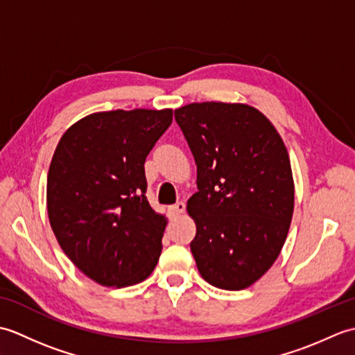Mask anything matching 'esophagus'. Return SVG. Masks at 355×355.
Segmentation results:
<instances>
[{"label": "esophagus", "mask_w": 355, "mask_h": 355, "mask_svg": "<svg viewBox=\"0 0 355 355\" xmlns=\"http://www.w3.org/2000/svg\"><path fill=\"white\" fill-rule=\"evenodd\" d=\"M168 210H169L171 216H178V215H182L184 210H186V205H184L183 201H178V202H175V205L169 206Z\"/></svg>", "instance_id": "34e87169"}]
</instances>
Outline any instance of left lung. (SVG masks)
<instances>
[{
  "mask_svg": "<svg viewBox=\"0 0 355 355\" xmlns=\"http://www.w3.org/2000/svg\"><path fill=\"white\" fill-rule=\"evenodd\" d=\"M175 122L197 163L187 212L197 224L191 252L200 275L218 288H247L273 266L290 229L286 148L270 120L244 103H189L175 110Z\"/></svg>",
  "mask_w": 355,
  "mask_h": 355,
  "instance_id": "8db88e82",
  "label": "left lung"
}]
</instances>
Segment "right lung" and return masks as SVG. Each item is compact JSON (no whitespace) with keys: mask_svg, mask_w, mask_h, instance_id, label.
<instances>
[{"mask_svg":"<svg viewBox=\"0 0 355 355\" xmlns=\"http://www.w3.org/2000/svg\"><path fill=\"white\" fill-rule=\"evenodd\" d=\"M171 123L172 110L94 112L58 143L47 177L50 225L97 284H139L157 266L166 220L148 202L145 160Z\"/></svg>","mask_w":355,"mask_h":355,"instance_id":"add662e5","label":"right lung"}]
</instances>
